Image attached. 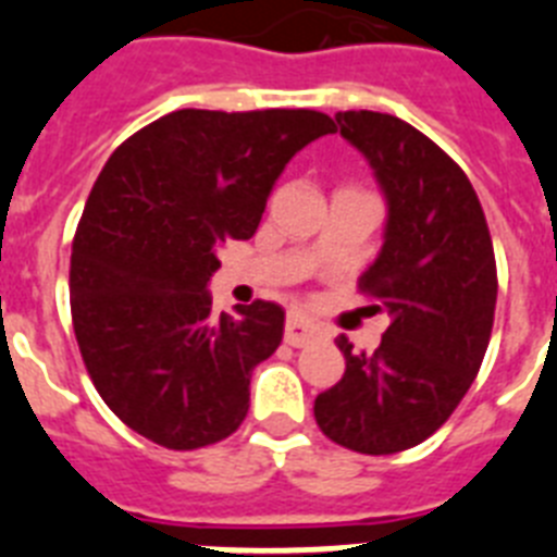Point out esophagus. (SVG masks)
I'll use <instances>...</instances> for the list:
<instances>
[{
	"mask_svg": "<svg viewBox=\"0 0 557 557\" xmlns=\"http://www.w3.org/2000/svg\"><path fill=\"white\" fill-rule=\"evenodd\" d=\"M315 335H319V330L312 327L310 321L301 319V315H289L287 324H284V342H287L289 347H305V344H310Z\"/></svg>",
	"mask_w": 557,
	"mask_h": 557,
	"instance_id": "obj_1",
	"label": "esophagus"
}]
</instances>
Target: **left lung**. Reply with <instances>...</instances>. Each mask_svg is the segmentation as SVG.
Here are the masks:
<instances>
[{
    "instance_id": "left-lung-1",
    "label": "left lung",
    "mask_w": 557,
    "mask_h": 557,
    "mask_svg": "<svg viewBox=\"0 0 557 557\" xmlns=\"http://www.w3.org/2000/svg\"><path fill=\"white\" fill-rule=\"evenodd\" d=\"M387 201L384 245L361 293L389 315L375 352L338 338L347 370L315 398L321 433L347 449L389 455L438 430L461 404L493 333L495 252L463 170L389 113H335Z\"/></svg>"
}]
</instances>
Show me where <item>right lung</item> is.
<instances>
[{
    "label": "right lung",
    "mask_w": 557,
    "mask_h": 557,
    "mask_svg": "<svg viewBox=\"0 0 557 557\" xmlns=\"http://www.w3.org/2000/svg\"><path fill=\"white\" fill-rule=\"evenodd\" d=\"M327 133L319 110H176L108 159L73 238L71 310L96 389L133 433L199 449L245 421L284 310L259 298L215 319L207 284L289 159Z\"/></svg>",
    "instance_id": "right-lung-1"
}]
</instances>
